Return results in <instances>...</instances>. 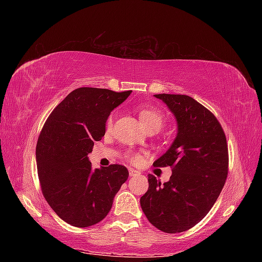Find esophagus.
<instances>
[{"label": "esophagus", "instance_id": "34e87169", "mask_svg": "<svg viewBox=\"0 0 262 262\" xmlns=\"http://www.w3.org/2000/svg\"><path fill=\"white\" fill-rule=\"evenodd\" d=\"M138 173V172L135 170V169H129V176L130 177H134V176H136Z\"/></svg>", "mask_w": 262, "mask_h": 262}]
</instances>
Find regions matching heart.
Returning <instances> with one entry per match:
<instances>
[{
  "instance_id": "b5f03b06",
  "label": "heart",
  "mask_w": 262,
  "mask_h": 262,
  "mask_svg": "<svg viewBox=\"0 0 262 262\" xmlns=\"http://www.w3.org/2000/svg\"><path fill=\"white\" fill-rule=\"evenodd\" d=\"M138 115L143 126L145 127L147 132H158L163 127L165 117L162 111L157 108L148 107V105H140L138 107ZM113 125V115H111L107 120V127L110 128ZM127 159L133 164H138L142 160V154L137 152H129L127 154Z\"/></svg>"
}]
</instances>
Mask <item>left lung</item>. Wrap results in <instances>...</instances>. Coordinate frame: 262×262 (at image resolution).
Here are the masks:
<instances>
[{
    "label": "left lung",
    "mask_w": 262,
    "mask_h": 262,
    "mask_svg": "<svg viewBox=\"0 0 262 262\" xmlns=\"http://www.w3.org/2000/svg\"><path fill=\"white\" fill-rule=\"evenodd\" d=\"M174 115L178 133L170 148L153 163L171 166L161 183L148 174L141 206L149 223L165 233L191 229L208 214L225 185L229 151L220 121L203 104L185 94H154Z\"/></svg>",
    "instance_id": "8db88e82"
}]
</instances>
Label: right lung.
<instances>
[{
  "mask_svg": "<svg viewBox=\"0 0 262 262\" xmlns=\"http://www.w3.org/2000/svg\"><path fill=\"white\" fill-rule=\"evenodd\" d=\"M132 91L79 88L49 115L36 147L43 197L60 219L89 227L108 215L116 193L128 178L126 166L92 169L88 154L104 136L111 111Z\"/></svg>",
  "mask_w": 262,
  "mask_h": 262,
  "instance_id": "add662e5",
  "label": "right lung"
}]
</instances>
